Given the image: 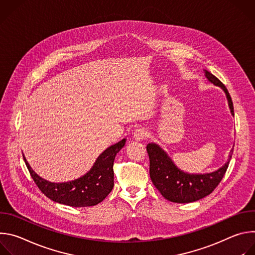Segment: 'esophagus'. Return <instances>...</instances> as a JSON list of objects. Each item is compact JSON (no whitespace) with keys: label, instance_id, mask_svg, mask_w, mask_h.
I'll use <instances>...</instances> for the list:
<instances>
[{"label":"esophagus","instance_id":"obj_1","mask_svg":"<svg viewBox=\"0 0 255 255\" xmlns=\"http://www.w3.org/2000/svg\"><path fill=\"white\" fill-rule=\"evenodd\" d=\"M147 136H148V132L145 128H137L133 133V138L135 140H138V141H140L144 138H146Z\"/></svg>","mask_w":255,"mask_h":255}]
</instances>
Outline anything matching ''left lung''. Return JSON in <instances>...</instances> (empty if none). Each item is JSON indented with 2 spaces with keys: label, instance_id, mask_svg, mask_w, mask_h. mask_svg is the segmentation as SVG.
I'll list each match as a JSON object with an SVG mask.
<instances>
[{
  "label": "left lung",
  "instance_id": "8db88e82",
  "mask_svg": "<svg viewBox=\"0 0 255 255\" xmlns=\"http://www.w3.org/2000/svg\"><path fill=\"white\" fill-rule=\"evenodd\" d=\"M204 71L206 79L211 84L223 90L228 101L231 115L234 116L233 103L226 87L211 72L206 69ZM146 149L150 160V178L154 187L164 199L180 204L196 202L210 195L223 178L233 153L232 148L227 162L215 171L208 173H189L179 169L158 144L153 142L148 143Z\"/></svg>",
  "mask_w": 255,
  "mask_h": 255
}]
</instances>
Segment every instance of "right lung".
Returning <instances> with one entry per match:
<instances>
[{
    "mask_svg": "<svg viewBox=\"0 0 255 255\" xmlns=\"http://www.w3.org/2000/svg\"><path fill=\"white\" fill-rule=\"evenodd\" d=\"M125 143L126 138L109 146L87 173L65 183H51L42 178L32 169L24 154L23 158L35 184L47 198L70 207H91L101 203L113 190L114 160Z\"/></svg>",
    "mask_w": 255,
    "mask_h": 255,
    "instance_id": "right-lung-1",
    "label": "right lung"
}]
</instances>
